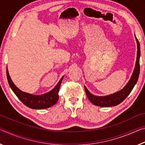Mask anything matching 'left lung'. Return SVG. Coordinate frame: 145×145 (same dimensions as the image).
Returning a JSON list of instances; mask_svg holds the SVG:
<instances>
[{
    "mask_svg": "<svg viewBox=\"0 0 145 145\" xmlns=\"http://www.w3.org/2000/svg\"><path fill=\"white\" fill-rule=\"evenodd\" d=\"M135 40L137 42V57L136 62H135V65L132 73V76H131L129 81L127 82L125 87L122 88L121 90L116 91L110 95H105V96H97L91 93L84 86V89L86 91V94L87 97L88 98L91 103L95 106L101 107H110V106H115L118 105L122 103L125 99L128 97V95L132 91V89L134 88L135 84L137 83V80H138L139 72H140V66H139V58L140 55H141V51H140V44L138 40L135 36Z\"/></svg>",
    "mask_w": 145,
    "mask_h": 145,
    "instance_id": "1",
    "label": "left lung"
}]
</instances>
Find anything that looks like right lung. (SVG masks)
<instances>
[{
	"instance_id": "right-lung-1",
	"label": "right lung",
	"mask_w": 145,
	"mask_h": 145,
	"mask_svg": "<svg viewBox=\"0 0 145 145\" xmlns=\"http://www.w3.org/2000/svg\"><path fill=\"white\" fill-rule=\"evenodd\" d=\"M6 75L10 88L20 101L26 106L32 109H44L52 106L58 101L59 88L64 76L62 77L60 81L52 90L41 95H33L22 91L15 86L9 74L8 67L6 68Z\"/></svg>"
}]
</instances>
